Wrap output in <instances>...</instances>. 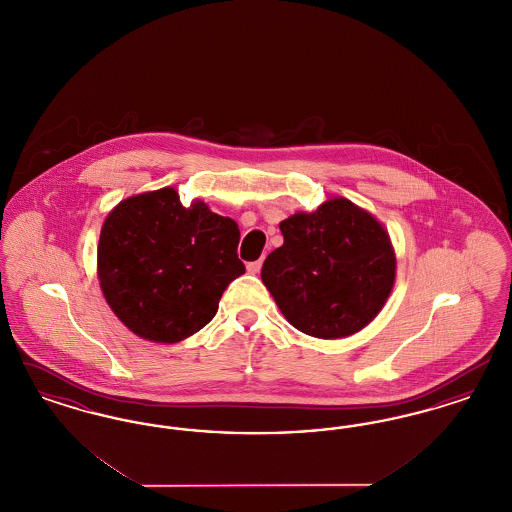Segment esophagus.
<instances>
[{"instance_id":"obj_1","label":"esophagus","mask_w":512,"mask_h":512,"mask_svg":"<svg viewBox=\"0 0 512 512\" xmlns=\"http://www.w3.org/2000/svg\"><path fill=\"white\" fill-rule=\"evenodd\" d=\"M261 267H263V259L253 261V263H249V265H247V272H249V274H259V272H261Z\"/></svg>"}]
</instances>
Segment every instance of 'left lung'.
<instances>
[{
    "instance_id": "left-lung-1",
    "label": "left lung",
    "mask_w": 512,
    "mask_h": 512,
    "mask_svg": "<svg viewBox=\"0 0 512 512\" xmlns=\"http://www.w3.org/2000/svg\"><path fill=\"white\" fill-rule=\"evenodd\" d=\"M284 245L261 270L284 317L303 334L345 338L380 313L395 280L388 232L349 199L280 222Z\"/></svg>"
}]
</instances>
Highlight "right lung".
<instances>
[{
    "label": "right lung",
    "instance_id": "add662e5",
    "mask_svg": "<svg viewBox=\"0 0 512 512\" xmlns=\"http://www.w3.org/2000/svg\"><path fill=\"white\" fill-rule=\"evenodd\" d=\"M240 230L201 201L190 209L172 188L134 195L103 222L101 292L140 338L176 343L209 324L220 295L245 272Z\"/></svg>",
    "mask_w": 512,
    "mask_h": 512
}]
</instances>
